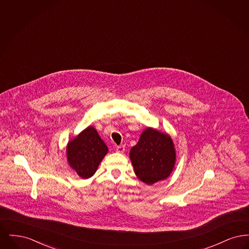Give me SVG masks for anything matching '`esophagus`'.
I'll list each match as a JSON object with an SVG mask.
<instances>
[{
    "label": "esophagus",
    "instance_id": "1",
    "mask_svg": "<svg viewBox=\"0 0 249 249\" xmlns=\"http://www.w3.org/2000/svg\"><path fill=\"white\" fill-rule=\"evenodd\" d=\"M117 151L119 153H123L125 151V146L124 145H119L117 146Z\"/></svg>",
    "mask_w": 249,
    "mask_h": 249
}]
</instances>
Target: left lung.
<instances>
[{
	"instance_id": "obj_1",
	"label": "left lung",
	"mask_w": 249,
	"mask_h": 249,
	"mask_svg": "<svg viewBox=\"0 0 249 249\" xmlns=\"http://www.w3.org/2000/svg\"><path fill=\"white\" fill-rule=\"evenodd\" d=\"M130 158L137 178L147 185H153L169 178L175 168L177 154L169 134L147 128L130 149Z\"/></svg>"
}]
</instances>
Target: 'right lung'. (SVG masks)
<instances>
[{"instance_id":"right-lung-1","label":"right lung","mask_w":249,"mask_h":249,"mask_svg":"<svg viewBox=\"0 0 249 249\" xmlns=\"http://www.w3.org/2000/svg\"><path fill=\"white\" fill-rule=\"evenodd\" d=\"M66 151L70 167L80 178L87 179L94 175L108 148L97 130L89 126L68 142Z\"/></svg>"}]
</instances>
